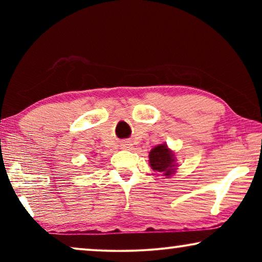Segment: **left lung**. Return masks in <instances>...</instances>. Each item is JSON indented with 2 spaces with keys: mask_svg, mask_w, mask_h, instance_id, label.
Masks as SVG:
<instances>
[{
  "mask_svg": "<svg viewBox=\"0 0 262 262\" xmlns=\"http://www.w3.org/2000/svg\"><path fill=\"white\" fill-rule=\"evenodd\" d=\"M150 166L154 170L163 173L166 177H169L175 171V157L174 154L167 148V145L161 144L154 148L149 154Z\"/></svg>",
  "mask_w": 262,
  "mask_h": 262,
  "instance_id": "8db88e82",
  "label": "left lung"
}]
</instances>
